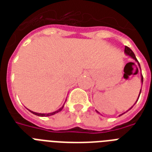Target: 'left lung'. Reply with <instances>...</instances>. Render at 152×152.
<instances>
[{
  "label": "left lung",
  "mask_w": 152,
  "mask_h": 152,
  "mask_svg": "<svg viewBox=\"0 0 152 152\" xmlns=\"http://www.w3.org/2000/svg\"><path fill=\"white\" fill-rule=\"evenodd\" d=\"M125 53L127 55H129V56H130L131 57H132V58H133V59H134L136 61L138 62V61H137V57H136V56H135L134 53L132 52V50L129 48V47H128V46H125ZM138 64H139V68H138V67H137V69H140V65L139 62H138ZM141 81H142V83H143V76H141ZM140 92H141V90H140ZM139 97H140V95H139ZM138 99H139V98H138ZM138 99H137V100H138ZM121 115H122V114H121Z\"/></svg>",
  "instance_id": "8db88e82"
}]
</instances>
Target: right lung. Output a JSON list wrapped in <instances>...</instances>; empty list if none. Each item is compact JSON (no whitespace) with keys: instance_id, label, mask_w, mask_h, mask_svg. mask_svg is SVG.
Returning a JSON list of instances; mask_svg holds the SVG:
<instances>
[{"instance_id":"obj_1","label":"right lung","mask_w":152,"mask_h":152,"mask_svg":"<svg viewBox=\"0 0 152 152\" xmlns=\"http://www.w3.org/2000/svg\"><path fill=\"white\" fill-rule=\"evenodd\" d=\"M63 107H64V106H62L61 109H59L58 110L54 111V112H53V113H35V112H33V111H31V110H30V111H31L32 113H34V114H35V115H37V116H40V117H48V116H52V115H53V114H55V113H58V112H60V111L62 109H63Z\"/></svg>"}]
</instances>
